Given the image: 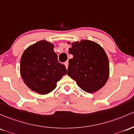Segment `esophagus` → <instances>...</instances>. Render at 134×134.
<instances>
[{
    "label": "esophagus",
    "instance_id": "34e87169",
    "mask_svg": "<svg viewBox=\"0 0 134 134\" xmlns=\"http://www.w3.org/2000/svg\"><path fill=\"white\" fill-rule=\"evenodd\" d=\"M64 65H65L66 69L68 68V66H69V62H68V61H66L64 63Z\"/></svg>",
    "mask_w": 134,
    "mask_h": 134
}]
</instances>
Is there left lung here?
Masks as SVG:
<instances>
[{
  "mask_svg": "<svg viewBox=\"0 0 134 134\" xmlns=\"http://www.w3.org/2000/svg\"><path fill=\"white\" fill-rule=\"evenodd\" d=\"M71 45L69 52L73 58L69 60L67 74L85 92H97L105 85L109 76V63L105 51L98 44L89 40L76 41Z\"/></svg>",
  "mask_w": 134,
  "mask_h": 134,
  "instance_id": "1",
  "label": "left lung"
}]
</instances>
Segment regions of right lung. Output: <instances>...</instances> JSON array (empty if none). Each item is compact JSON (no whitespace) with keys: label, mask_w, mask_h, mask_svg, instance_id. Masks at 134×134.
Returning a JSON list of instances; mask_svg holds the SVG:
<instances>
[{"label":"right lung","mask_w":134,"mask_h":134,"mask_svg":"<svg viewBox=\"0 0 134 134\" xmlns=\"http://www.w3.org/2000/svg\"><path fill=\"white\" fill-rule=\"evenodd\" d=\"M53 48V44L40 41L28 47L20 60V74L24 83L41 95L53 90L57 82L67 74L65 67L58 62Z\"/></svg>","instance_id":"add662e5"}]
</instances>
